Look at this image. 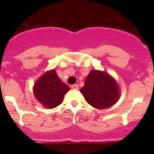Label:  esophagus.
<instances>
[{
  "label": "esophagus",
  "mask_w": 154,
  "mask_h": 154,
  "mask_svg": "<svg viewBox=\"0 0 154 154\" xmlns=\"http://www.w3.org/2000/svg\"><path fill=\"white\" fill-rule=\"evenodd\" d=\"M71 88H74V89H78L79 88V86L77 84H74L71 86Z\"/></svg>",
  "instance_id": "esophagus-1"
}]
</instances>
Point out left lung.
Listing matches in <instances>:
<instances>
[{
	"mask_svg": "<svg viewBox=\"0 0 154 154\" xmlns=\"http://www.w3.org/2000/svg\"><path fill=\"white\" fill-rule=\"evenodd\" d=\"M86 102L97 109L112 106L120 97V91L116 80L104 72L92 70L80 88Z\"/></svg>",
	"mask_w": 154,
	"mask_h": 154,
	"instance_id": "1",
	"label": "left lung"
}]
</instances>
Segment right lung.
<instances>
[{"instance_id":"right-lung-1","label":"right lung","mask_w":154,"mask_h":154,"mask_svg":"<svg viewBox=\"0 0 154 154\" xmlns=\"http://www.w3.org/2000/svg\"><path fill=\"white\" fill-rule=\"evenodd\" d=\"M70 88L59 78L55 70L46 72L34 85L35 98L45 107L52 109L61 104Z\"/></svg>"}]
</instances>
